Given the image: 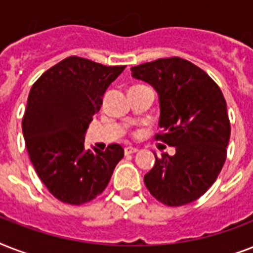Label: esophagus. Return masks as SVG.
I'll use <instances>...</instances> for the list:
<instances>
[{
	"label": "esophagus",
	"instance_id": "esophagus-1",
	"mask_svg": "<svg viewBox=\"0 0 253 253\" xmlns=\"http://www.w3.org/2000/svg\"><path fill=\"white\" fill-rule=\"evenodd\" d=\"M138 148L136 147H126L125 148V154L130 155V154H135V152H138Z\"/></svg>",
	"mask_w": 253,
	"mask_h": 253
}]
</instances>
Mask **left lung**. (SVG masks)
Segmentation results:
<instances>
[{"instance_id":"obj_1","label":"left lung","mask_w":253,"mask_h":253,"mask_svg":"<svg viewBox=\"0 0 253 253\" xmlns=\"http://www.w3.org/2000/svg\"><path fill=\"white\" fill-rule=\"evenodd\" d=\"M131 76L154 87L159 95V134L173 156L155 154L154 168L144 176L150 193L168 206L198 200L222 170L228 140L227 105L219 86L197 65L167 57L131 68Z\"/></svg>"}]
</instances>
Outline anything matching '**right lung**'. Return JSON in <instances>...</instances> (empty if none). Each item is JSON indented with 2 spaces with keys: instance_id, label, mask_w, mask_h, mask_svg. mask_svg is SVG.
Instances as JSON below:
<instances>
[{
  "instance_id": "add662e5",
  "label": "right lung",
  "mask_w": 253,
  "mask_h": 253,
  "mask_svg": "<svg viewBox=\"0 0 253 253\" xmlns=\"http://www.w3.org/2000/svg\"><path fill=\"white\" fill-rule=\"evenodd\" d=\"M125 68L69 56L45 71L30 90L22 121L27 152L39 178L61 202L83 205L101 194L125 155L119 144L106 151L84 146L105 91Z\"/></svg>"
}]
</instances>
